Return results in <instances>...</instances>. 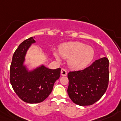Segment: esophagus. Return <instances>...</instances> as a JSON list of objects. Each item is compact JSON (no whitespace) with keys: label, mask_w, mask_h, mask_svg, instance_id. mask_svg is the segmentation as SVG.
<instances>
[{"label":"esophagus","mask_w":121,"mask_h":121,"mask_svg":"<svg viewBox=\"0 0 121 121\" xmlns=\"http://www.w3.org/2000/svg\"><path fill=\"white\" fill-rule=\"evenodd\" d=\"M60 74H61V75L63 76H66L67 75V72L65 69L62 68L61 71H60Z\"/></svg>","instance_id":"34e87169"}]
</instances>
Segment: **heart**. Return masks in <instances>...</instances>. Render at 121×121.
<instances>
[{"label": "heart", "mask_w": 121, "mask_h": 121, "mask_svg": "<svg viewBox=\"0 0 121 121\" xmlns=\"http://www.w3.org/2000/svg\"><path fill=\"white\" fill-rule=\"evenodd\" d=\"M59 53L63 58L68 59V64L73 69L79 70L88 66L95 56V50L90 46L86 45L79 41H72L61 45ZM56 59L60 58L56 53H54Z\"/></svg>", "instance_id": "b5f03b06"}]
</instances>
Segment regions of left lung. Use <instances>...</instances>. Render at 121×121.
Wrapping results in <instances>:
<instances>
[{"label":"left lung","mask_w":121,"mask_h":121,"mask_svg":"<svg viewBox=\"0 0 121 121\" xmlns=\"http://www.w3.org/2000/svg\"><path fill=\"white\" fill-rule=\"evenodd\" d=\"M108 59L104 57L84 70L68 73L67 92L74 103L91 105L102 98L108 85Z\"/></svg>","instance_id":"obj_1"}]
</instances>
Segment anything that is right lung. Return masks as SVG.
Listing matches in <instances>:
<instances>
[{"mask_svg":"<svg viewBox=\"0 0 121 121\" xmlns=\"http://www.w3.org/2000/svg\"><path fill=\"white\" fill-rule=\"evenodd\" d=\"M35 42L33 37L22 42L13 56L10 67L9 80L14 91L23 101L29 104L39 103L48 97L61 70L60 68L52 70L42 65L29 71L24 65L25 56Z\"/></svg>","mask_w":121,"mask_h":121,"instance_id":"1","label":"right lung"}]
</instances>
